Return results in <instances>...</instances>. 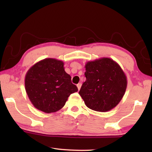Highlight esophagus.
<instances>
[{"instance_id": "obj_1", "label": "esophagus", "mask_w": 152, "mask_h": 152, "mask_svg": "<svg viewBox=\"0 0 152 152\" xmlns=\"http://www.w3.org/2000/svg\"><path fill=\"white\" fill-rule=\"evenodd\" d=\"M81 86H82V84H81V83H78V84H77V87H78V91H79L80 89V88H81Z\"/></svg>"}]
</instances>
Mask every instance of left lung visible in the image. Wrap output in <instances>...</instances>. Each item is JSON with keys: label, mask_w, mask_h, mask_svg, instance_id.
Listing matches in <instances>:
<instances>
[{"label": "left lung", "mask_w": 152, "mask_h": 152, "mask_svg": "<svg viewBox=\"0 0 152 152\" xmlns=\"http://www.w3.org/2000/svg\"><path fill=\"white\" fill-rule=\"evenodd\" d=\"M86 81L79 94L87 107L95 111L107 112L121 101L127 88V77L116 61L102 58L86 62Z\"/></svg>", "instance_id": "8db88e82"}]
</instances>
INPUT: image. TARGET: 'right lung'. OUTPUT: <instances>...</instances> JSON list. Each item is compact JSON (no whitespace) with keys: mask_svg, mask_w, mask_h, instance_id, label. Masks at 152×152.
<instances>
[{"mask_svg":"<svg viewBox=\"0 0 152 152\" xmlns=\"http://www.w3.org/2000/svg\"><path fill=\"white\" fill-rule=\"evenodd\" d=\"M62 61L45 58L31 67L25 75V91L36 109L46 113L60 110L71 94L78 91Z\"/></svg>","mask_w":152,"mask_h":152,"instance_id":"obj_1","label":"right lung"}]
</instances>
